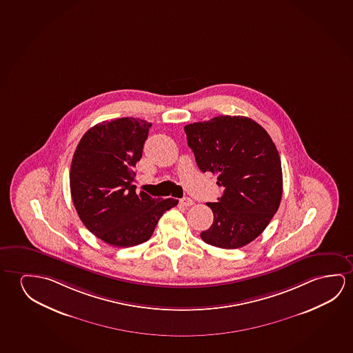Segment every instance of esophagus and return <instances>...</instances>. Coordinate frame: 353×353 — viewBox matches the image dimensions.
Listing matches in <instances>:
<instances>
[{"instance_id": "esophagus-1", "label": "esophagus", "mask_w": 353, "mask_h": 353, "mask_svg": "<svg viewBox=\"0 0 353 353\" xmlns=\"http://www.w3.org/2000/svg\"><path fill=\"white\" fill-rule=\"evenodd\" d=\"M179 203H181V205L185 206V208H188V206H192L194 204V201H192L190 198H183V199L179 201Z\"/></svg>"}]
</instances>
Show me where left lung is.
Masks as SVG:
<instances>
[{"mask_svg": "<svg viewBox=\"0 0 353 353\" xmlns=\"http://www.w3.org/2000/svg\"><path fill=\"white\" fill-rule=\"evenodd\" d=\"M185 132L199 170L216 174L225 188L217 203H208L214 221L201 239L223 250L250 243L281 201V160L274 141L244 116H217L187 125Z\"/></svg>", "mask_w": 353, "mask_h": 353, "instance_id": "left-lung-1", "label": "left lung"}]
</instances>
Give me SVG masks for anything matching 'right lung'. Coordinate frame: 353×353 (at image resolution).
Returning <instances> with one entry per match:
<instances>
[{
	"label": "right lung",
	"instance_id": "right-lung-1",
	"mask_svg": "<svg viewBox=\"0 0 353 353\" xmlns=\"http://www.w3.org/2000/svg\"><path fill=\"white\" fill-rule=\"evenodd\" d=\"M152 123L134 117L103 121L81 137L72 159L70 185L78 216L98 239L133 247L152 237L174 198L136 193L133 168Z\"/></svg>",
	"mask_w": 353,
	"mask_h": 353
}]
</instances>
